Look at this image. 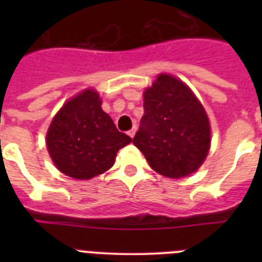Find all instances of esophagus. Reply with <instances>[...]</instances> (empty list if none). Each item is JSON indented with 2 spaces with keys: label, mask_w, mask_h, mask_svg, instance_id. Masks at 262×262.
Returning <instances> with one entry per match:
<instances>
[{
  "label": "esophagus",
  "mask_w": 262,
  "mask_h": 262,
  "mask_svg": "<svg viewBox=\"0 0 262 262\" xmlns=\"http://www.w3.org/2000/svg\"><path fill=\"white\" fill-rule=\"evenodd\" d=\"M135 133H136V127H133V128H131L128 131V136H129V138H134V136H135Z\"/></svg>",
  "instance_id": "1"
}]
</instances>
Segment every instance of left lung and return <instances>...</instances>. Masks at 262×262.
Here are the masks:
<instances>
[{
    "mask_svg": "<svg viewBox=\"0 0 262 262\" xmlns=\"http://www.w3.org/2000/svg\"><path fill=\"white\" fill-rule=\"evenodd\" d=\"M144 115L133 143L155 172L182 178L202 165L211 129L202 103L181 80L157 76L144 92Z\"/></svg>",
    "mask_w": 262,
    "mask_h": 262,
    "instance_id": "1",
    "label": "left lung"
}]
</instances>
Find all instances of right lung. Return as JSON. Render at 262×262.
Instances as JSON below:
<instances>
[{"label": "right lung", "instance_id": "add662e5", "mask_svg": "<svg viewBox=\"0 0 262 262\" xmlns=\"http://www.w3.org/2000/svg\"><path fill=\"white\" fill-rule=\"evenodd\" d=\"M102 101L86 89L64 103L47 131V149L60 172L90 180L114 165L117 152L133 139L119 133L101 107Z\"/></svg>", "mask_w": 262, "mask_h": 262}]
</instances>
